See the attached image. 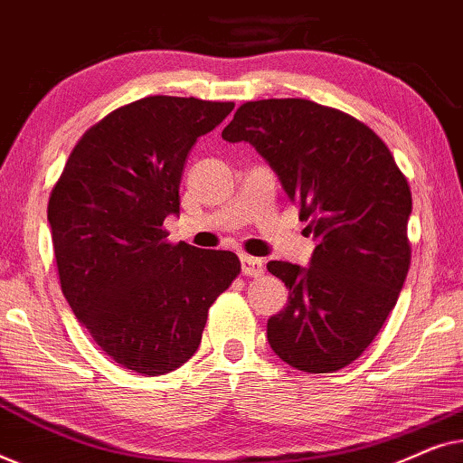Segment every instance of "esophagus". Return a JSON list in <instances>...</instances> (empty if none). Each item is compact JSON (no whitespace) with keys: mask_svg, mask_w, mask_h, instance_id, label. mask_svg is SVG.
Segmentation results:
<instances>
[{"mask_svg":"<svg viewBox=\"0 0 463 463\" xmlns=\"http://www.w3.org/2000/svg\"><path fill=\"white\" fill-rule=\"evenodd\" d=\"M240 261H242V274L244 276H250V278H259L263 276V261L261 259H255V257H249V255H242L240 257Z\"/></svg>","mask_w":463,"mask_h":463,"instance_id":"34e87169","label":"esophagus"}]
</instances>
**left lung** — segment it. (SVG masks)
I'll return each instance as SVG.
<instances>
[{"mask_svg":"<svg viewBox=\"0 0 463 463\" xmlns=\"http://www.w3.org/2000/svg\"><path fill=\"white\" fill-rule=\"evenodd\" d=\"M223 138L269 162L316 240L309 268L268 263L288 288L268 320L271 350L303 373L344 369L382 331L407 278V176L369 126L306 99L249 100Z\"/></svg>","mask_w":463,"mask_h":463,"instance_id":"obj_1","label":"left lung"}]
</instances>
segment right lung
<instances>
[{
  "label": "right lung",
  "instance_id": "1",
  "mask_svg": "<svg viewBox=\"0 0 463 463\" xmlns=\"http://www.w3.org/2000/svg\"><path fill=\"white\" fill-rule=\"evenodd\" d=\"M233 103L145 97L90 126L48 200L62 295L107 356L166 375L194 356L208 309L240 274L232 250L168 242L183 164Z\"/></svg>",
  "mask_w": 463,
  "mask_h": 463
}]
</instances>
